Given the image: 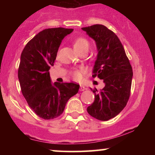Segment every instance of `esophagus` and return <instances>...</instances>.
<instances>
[{
  "instance_id": "1",
  "label": "esophagus",
  "mask_w": 155,
  "mask_h": 155,
  "mask_svg": "<svg viewBox=\"0 0 155 155\" xmlns=\"http://www.w3.org/2000/svg\"><path fill=\"white\" fill-rule=\"evenodd\" d=\"M85 89H86V88H85L84 86H83V85H80V88H79L80 91H84Z\"/></svg>"
}]
</instances>
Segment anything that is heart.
Returning <instances> with one entry per match:
<instances>
[{"instance_id": "obj_1", "label": "heart", "mask_w": 155, "mask_h": 155, "mask_svg": "<svg viewBox=\"0 0 155 155\" xmlns=\"http://www.w3.org/2000/svg\"><path fill=\"white\" fill-rule=\"evenodd\" d=\"M74 49L78 53L81 51H88L90 48V42L84 37H78L73 42ZM71 75L75 80H80L82 77L81 75V71L80 70H73L71 71Z\"/></svg>"}]
</instances>
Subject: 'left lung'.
I'll return each instance as SVG.
<instances>
[{"instance_id":"8db88e82","label":"left lung","mask_w":155,"mask_h":155,"mask_svg":"<svg viewBox=\"0 0 155 155\" xmlns=\"http://www.w3.org/2000/svg\"><path fill=\"white\" fill-rule=\"evenodd\" d=\"M95 41L97 59L92 77L103 79L105 87L100 92L94 89L93 104L87 107L90 116L107 121L125 107L130 95L133 69L123 46L117 35L103 25L82 28Z\"/></svg>"}]
</instances>
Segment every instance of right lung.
Here are the masks:
<instances>
[{"mask_svg":"<svg viewBox=\"0 0 155 155\" xmlns=\"http://www.w3.org/2000/svg\"><path fill=\"white\" fill-rule=\"evenodd\" d=\"M74 29L48 28L26 44L21 54L18 79L28 105L39 117L52 120L63 114L68 101L79 91L76 83L51 84L49 70L54 65L62 40Z\"/></svg>","mask_w":155,"mask_h":155,"instance_id":"right-lung-1","label":"right lung"}]
</instances>
